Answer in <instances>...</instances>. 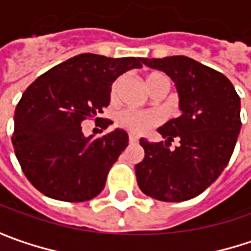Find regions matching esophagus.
<instances>
[{
	"label": "esophagus",
	"instance_id": "obj_1",
	"mask_svg": "<svg viewBox=\"0 0 251 251\" xmlns=\"http://www.w3.org/2000/svg\"><path fill=\"white\" fill-rule=\"evenodd\" d=\"M128 141H130V144H137V142H138V137L134 135V134H130V135H128Z\"/></svg>",
	"mask_w": 251,
	"mask_h": 251
}]
</instances>
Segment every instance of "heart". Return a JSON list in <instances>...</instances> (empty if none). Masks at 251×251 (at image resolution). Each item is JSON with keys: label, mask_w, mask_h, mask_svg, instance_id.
<instances>
[{"label": "heart", "mask_w": 251, "mask_h": 251, "mask_svg": "<svg viewBox=\"0 0 251 251\" xmlns=\"http://www.w3.org/2000/svg\"><path fill=\"white\" fill-rule=\"evenodd\" d=\"M162 76H165L163 74L160 73H150L145 75V85L148 86V89L151 92L155 89V86L158 85L159 79ZM120 83L121 79H116L110 88V99L114 100L117 98V93H119V89H120ZM117 124L126 128L130 132H134V134H144L148 130H151L152 127L158 126L162 120L160 114L158 111L155 110H148V111H138V110H132V109H126V110H121L117 117Z\"/></svg>", "instance_id": "obj_1"}]
</instances>
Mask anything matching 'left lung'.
I'll return each instance as SVG.
<instances>
[{
	"instance_id": "8db88e82",
	"label": "left lung",
	"mask_w": 251,
	"mask_h": 251,
	"mask_svg": "<svg viewBox=\"0 0 251 251\" xmlns=\"http://www.w3.org/2000/svg\"><path fill=\"white\" fill-rule=\"evenodd\" d=\"M176 85L181 114L160 127L163 142L141 138L145 151L135 165L141 191L150 197L180 202L197 197L224 172L240 132V98L224 74L184 55L142 58ZM177 138L180 144L168 148Z\"/></svg>"
}]
</instances>
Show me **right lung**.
I'll return each mask as SVG.
<instances>
[{"label":"right lung","mask_w":251,"mask_h":251,"mask_svg":"<svg viewBox=\"0 0 251 251\" xmlns=\"http://www.w3.org/2000/svg\"><path fill=\"white\" fill-rule=\"evenodd\" d=\"M141 67V57L85 53L29 85L15 109L12 144L25 176L40 193L67 202L100 194L109 170L128 145V134L116 128L99 138L85 137L81 123L109 106L111 83L121 74ZM110 124L104 120L100 127Z\"/></svg>","instance_id":"right-lung-1"}]
</instances>
